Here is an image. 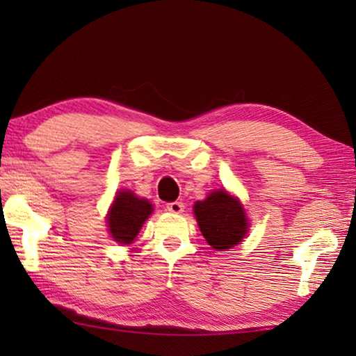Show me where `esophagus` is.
<instances>
[{"label":"esophagus","mask_w":356,"mask_h":356,"mask_svg":"<svg viewBox=\"0 0 356 356\" xmlns=\"http://www.w3.org/2000/svg\"><path fill=\"white\" fill-rule=\"evenodd\" d=\"M166 210H168V212H171V213H182L184 212V202H180V201L168 202Z\"/></svg>","instance_id":"obj_1"}]
</instances>
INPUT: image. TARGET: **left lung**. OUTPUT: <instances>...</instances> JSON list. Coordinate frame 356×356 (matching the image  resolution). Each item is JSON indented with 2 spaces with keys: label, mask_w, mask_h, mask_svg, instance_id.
Instances as JSON below:
<instances>
[{
  "label": "left lung",
  "mask_w": 356,
  "mask_h": 356,
  "mask_svg": "<svg viewBox=\"0 0 356 356\" xmlns=\"http://www.w3.org/2000/svg\"><path fill=\"white\" fill-rule=\"evenodd\" d=\"M193 210L202 236L218 251L238 245L248 231L243 207L225 190L212 191L207 200L197 201Z\"/></svg>",
  "instance_id": "1"
}]
</instances>
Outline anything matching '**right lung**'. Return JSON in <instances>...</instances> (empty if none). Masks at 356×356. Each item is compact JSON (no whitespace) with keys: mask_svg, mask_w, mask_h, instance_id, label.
I'll use <instances>...</instances> for the list:
<instances>
[{"mask_svg":"<svg viewBox=\"0 0 356 356\" xmlns=\"http://www.w3.org/2000/svg\"><path fill=\"white\" fill-rule=\"evenodd\" d=\"M152 204L136 197L131 191H120L108 213V227L113 238L129 245L140 232L143 222L152 213Z\"/></svg>","mask_w":356,"mask_h":356,"instance_id":"1","label":"right lung"}]
</instances>
